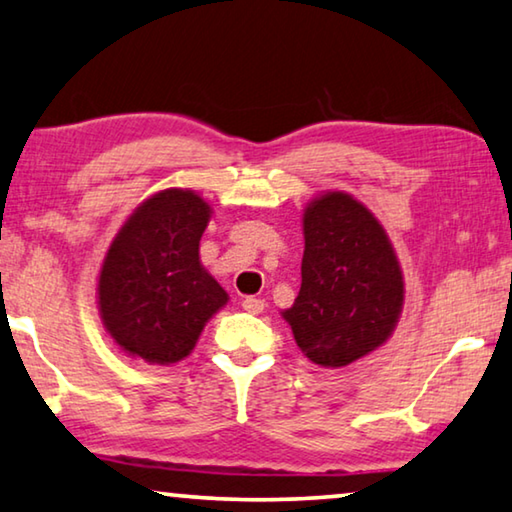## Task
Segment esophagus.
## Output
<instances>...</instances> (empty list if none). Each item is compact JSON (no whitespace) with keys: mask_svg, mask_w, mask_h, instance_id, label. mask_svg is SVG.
I'll list each match as a JSON object with an SVG mask.
<instances>
[{"mask_svg":"<svg viewBox=\"0 0 512 512\" xmlns=\"http://www.w3.org/2000/svg\"><path fill=\"white\" fill-rule=\"evenodd\" d=\"M241 307L246 312H250V314H259V312H264V307H266V303L262 298H255V296H246L241 300Z\"/></svg>","mask_w":512,"mask_h":512,"instance_id":"34e87169","label":"esophagus"}]
</instances>
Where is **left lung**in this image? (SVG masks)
<instances>
[{"instance_id":"left-lung-1","label":"left lung","mask_w":512,"mask_h":512,"mask_svg":"<svg viewBox=\"0 0 512 512\" xmlns=\"http://www.w3.org/2000/svg\"><path fill=\"white\" fill-rule=\"evenodd\" d=\"M300 291L285 319L307 358L346 367L392 335L403 275L387 234L367 207L326 193L305 209Z\"/></svg>"}]
</instances>
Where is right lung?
Masks as SVG:
<instances>
[{"mask_svg":"<svg viewBox=\"0 0 512 512\" xmlns=\"http://www.w3.org/2000/svg\"><path fill=\"white\" fill-rule=\"evenodd\" d=\"M209 205L182 189L145 200L113 239L100 273L104 328L129 355L170 364L186 358L227 303L200 264Z\"/></svg>","mask_w":512,"mask_h":512,"instance_id":"right-lung-1","label":"right lung"}]
</instances>
